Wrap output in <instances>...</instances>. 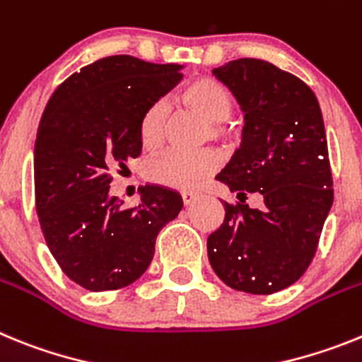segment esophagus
<instances>
[{"label": "esophagus", "instance_id": "obj_1", "mask_svg": "<svg viewBox=\"0 0 362 362\" xmlns=\"http://www.w3.org/2000/svg\"><path fill=\"white\" fill-rule=\"evenodd\" d=\"M182 200H184L185 206H189V204H193L194 200L199 199L200 194L197 193V191H182Z\"/></svg>", "mask_w": 362, "mask_h": 362}]
</instances>
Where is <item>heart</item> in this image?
Returning a JSON list of instances; mask_svg holds the SVG:
<instances>
[{
  "mask_svg": "<svg viewBox=\"0 0 362 362\" xmlns=\"http://www.w3.org/2000/svg\"><path fill=\"white\" fill-rule=\"evenodd\" d=\"M180 100L187 109L211 124L213 136H226L228 131L222 124L233 115V96L228 87L215 78H197L185 87ZM140 142L146 149L162 146L165 134V105L162 102L151 103L138 122ZM218 156L213 151L200 153H178L168 151L153 156L146 163V177L155 184L173 189H191L211 177L218 168Z\"/></svg>",
  "mask_w": 362,
  "mask_h": 362,
  "instance_id": "b5f03b06",
  "label": "heart"
}]
</instances>
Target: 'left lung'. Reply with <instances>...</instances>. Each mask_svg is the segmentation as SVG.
<instances>
[{
  "instance_id": "1",
  "label": "left lung",
  "mask_w": 362,
  "mask_h": 362,
  "mask_svg": "<svg viewBox=\"0 0 362 362\" xmlns=\"http://www.w3.org/2000/svg\"><path fill=\"white\" fill-rule=\"evenodd\" d=\"M213 74L244 111L242 144L216 175L238 197L262 194L260 209L224 204V222L207 237V257L229 288L269 295L297 282L312 262L333 204L325 122L313 90L255 58Z\"/></svg>"
}]
</instances>
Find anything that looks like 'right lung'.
Returning <instances> with one entry per match:
<instances>
[{"label": "right lung", "mask_w": 362, "mask_h": 362, "mask_svg": "<svg viewBox=\"0 0 362 362\" xmlns=\"http://www.w3.org/2000/svg\"><path fill=\"white\" fill-rule=\"evenodd\" d=\"M182 65L107 56L52 93L34 146L36 211L50 253L89 291L120 290L149 268L160 229L180 213L182 197L142 187L125 209L109 194L111 171L142 153L140 116L182 80Z\"/></svg>", "instance_id": "1"}]
</instances>
